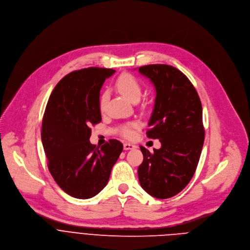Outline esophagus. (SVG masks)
<instances>
[{
  "label": "esophagus",
  "instance_id": "34e87169",
  "mask_svg": "<svg viewBox=\"0 0 250 250\" xmlns=\"http://www.w3.org/2000/svg\"><path fill=\"white\" fill-rule=\"evenodd\" d=\"M135 147L136 146L134 144H132V143H127V142L124 143V149L125 150H131V149H134Z\"/></svg>",
  "mask_w": 250,
  "mask_h": 250
}]
</instances>
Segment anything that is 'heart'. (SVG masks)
I'll return each instance as SVG.
<instances>
[{"label":"heart","mask_w":250,"mask_h":250,"mask_svg":"<svg viewBox=\"0 0 250 250\" xmlns=\"http://www.w3.org/2000/svg\"><path fill=\"white\" fill-rule=\"evenodd\" d=\"M118 90L124 94L129 101H138L142 94V86L138 79L130 73L122 74L116 82ZM108 99V93L104 92L99 99V108L101 111L105 109ZM138 127L137 123H128L122 127V134L125 137H131L133 135V129Z\"/></svg>","instance_id":"1"}]
</instances>
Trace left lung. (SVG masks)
Wrapping results in <instances>:
<instances>
[{
  "label": "left lung",
  "mask_w": 250,
  "mask_h": 250,
  "mask_svg": "<svg viewBox=\"0 0 250 250\" xmlns=\"http://www.w3.org/2000/svg\"><path fill=\"white\" fill-rule=\"evenodd\" d=\"M138 70L156 89L146 134L162 144L152 153L140 146L138 180L151 196L170 198L188 185L197 168L205 136L202 105L192 83L178 68L148 64Z\"/></svg>",
  "instance_id": "1"
}]
</instances>
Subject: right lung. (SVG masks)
Instances as JSON below:
<instances>
[{"label": "right lung", "instance_id": "add662e5", "mask_svg": "<svg viewBox=\"0 0 250 250\" xmlns=\"http://www.w3.org/2000/svg\"><path fill=\"white\" fill-rule=\"evenodd\" d=\"M115 71L88 67L68 73L54 88L45 109L41 138L48 169L58 186L74 198L98 194L123 151L116 139L101 147L89 141L90 125L102 120L100 90Z\"/></svg>", "mask_w": 250, "mask_h": 250}]
</instances>
